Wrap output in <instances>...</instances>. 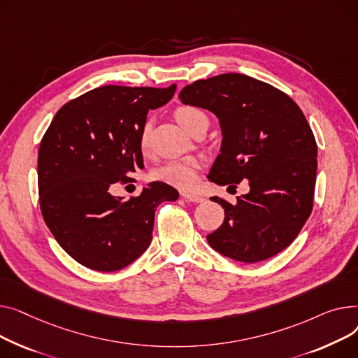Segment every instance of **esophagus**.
<instances>
[{
  "label": "esophagus",
  "mask_w": 358,
  "mask_h": 358,
  "mask_svg": "<svg viewBox=\"0 0 358 358\" xmlns=\"http://www.w3.org/2000/svg\"><path fill=\"white\" fill-rule=\"evenodd\" d=\"M182 196H183L187 202H196V203H199V202H203V201H205V198H202V196H199V195H195V194H189V192H183Z\"/></svg>",
  "instance_id": "esophagus-1"
}]
</instances>
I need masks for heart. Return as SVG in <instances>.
I'll return each mask as SVG.
<instances>
[{
	"instance_id": "obj_1",
	"label": "heart",
	"mask_w": 358,
	"mask_h": 358,
	"mask_svg": "<svg viewBox=\"0 0 358 358\" xmlns=\"http://www.w3.org/2000/svg\"><path fill=\"white\" fill-rule=\"evenodd\" d=\"M175 117L187 133L196 124L208 122L206 114L196 107H180L176 110ZM140 145L143 150H147L150 145V124H145L140 136ZM201 169V160L196 157H185L180 160H172L163 164L156 171L155 178L167 185H172L180 189L192 187L198 180V172Z\"/></svg>"
}]
</instances>
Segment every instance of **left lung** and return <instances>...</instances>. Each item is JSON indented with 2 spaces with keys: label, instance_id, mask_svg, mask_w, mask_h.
Masks as SVG:
<instances>
[{
  "label": "left lung",
  "instance_id": "obj_1",
  "mask_svg": "<svg viewBox=\"0 0 358 358\" xmlns=\"http://www.w3.org/2000/svg\"><path fill=\"white\" fill-rule=\"evenodd\" d=\"M179 99L220 121L221 149L208 179L221 186L247 179L250 186L236 205L211 198L225 218L206 236L209 245L243 263L276 256L298 237L313 205L318 147L303 113L285 92L241 73L195 80Z\"/></svg>",
  "mask_w": 358,
  "mask_h": 358
}]
</instances>
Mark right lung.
Masks as SVG:
<instances>
[{"instance_id":"right-lung-1","label":"right lung","mask_w":358,"mask_h":358,"mask_svg":"<svg viewBox=\"0 0 358 358\" xmlns=\"http://www.w3.org/2000/svg\"><path fill=\"white\" fill-rule=\"evenodd\" d=\"M175 91V83L95 88L63 105L41 138V214L60 247L82 266L115 271L131 264L152 243L156 208L179 198L164 182H150L127 201L110 194L113 183L143 169L147 113L169 102Z\"/></svg>"}]
</instances>
